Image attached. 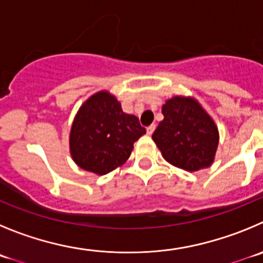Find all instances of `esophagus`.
Segmentation results:
<instances>
[{"label": "esophagus", "mask_w": 263, "mask_h": 263, "mask_svg": "<svg viewBox=\"0 0 263 263\" xmlns=\"http://www.w3.org/2000/svg\"><path fill=\"white\" fill-rule=\"evenodd\" d=\"M154 131H155V126H154V124H152V126H149L146 128V132H147V135H149V136H152V135L154 134Z\"/></svg>", "instance_id": "esophagus-1"}]
</instances>
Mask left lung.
<instances>
[{
  "instance_id": "1",
  "label": "left lung",
  "mask_w": 263,
  "mask_h": 263,
  "mask_svg": "<svg viewBox=\"0 0 263 263\" xmlns=\"http://www.w3.org/2000/svg\"><path fill=\"white\" fill-rule=\"evenodd\" d=\"M164 119L153 134V141L170 164L187 172L215 162L220 134L212 117L196 99L173 96L162 106Z\"/></svg>"
}]
</instances>
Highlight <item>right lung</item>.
Instances as JSON below:
<instances>
[{
	"mask_svg": "<svg viewBox=\"0 0 263 263\" xmlns=\"http://www.w3.org/2000/svg\"><path fill=\"white\" fill-rule=\"evenodd\" d=\"M146 129L139 118L122 110L109 91H99L81 105L69 134V152L82 170L103 176L126 163Z\"/></svg>",
	"mask_w": 263,
	"mask_h": 263,
	"instance_id": "add662e5",
	"label": "right lung"
}]
</instances>
